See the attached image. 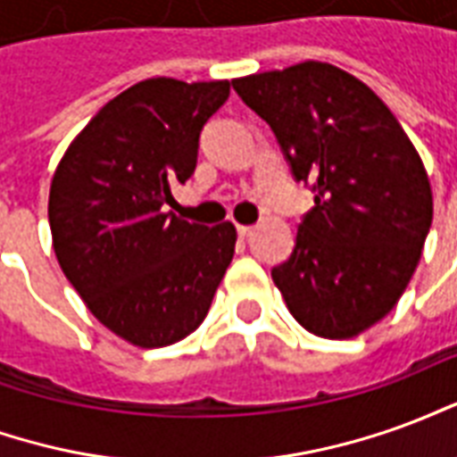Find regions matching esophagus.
Segmentation results:
<instances>
[{
  "mask_svg": "<svg viewBox=\"0 0 457 457\" xmlns=\"http://www.w3.org/2000/svg\"><path fill=\"white\" fill-rule=\"evenodd\" d=\"M252 232H254V228H249V225H237V235L242 239L252 237Z\"/></svg>",
  "mask_w": 457,
  "mask_h": 457,
  "instance_id": "1",
  "label": "esophagus"
}]
</instances>
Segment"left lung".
I'll list each match as a JSON object with an SVG mask.
<instances>
[{
	"instance_id": "obj_1",
	"label": "left lung",
	"mask_w": 457,
	"mask_h": 457,
	"mask_svg": "<svg viewBox=\"0 0 457 457\" xmlns=\"http://www.w3.org/2000/svg\"><path fill=\"white\" fill-rule=\"evenodd\" d=\"M232 87L271 127L316 203L291 257L271 269L274 284L313 336H360L396 306L431 229L419 151L392 110L336 65L306 61Z\"/></svg>"
}]
</instances>
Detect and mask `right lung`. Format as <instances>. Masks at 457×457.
I'll return each instance as SVG.
<instances>
[{
  "mask_svg": "<svg viewBox=\"0 0 457 457\" xmlns=\"http://www.w3.org/2000/svg\"><path fill=\"white\" fill-rule=\"evenodd\" d=\"M228 80L151 78L87 121L58 163L48 198L54 249L90 313L139 347H163L205 320L235 254V225L166 212L198 163L200 131Z\"/></svg>",
  "mask_w": 457,
  "mask_h": 457,
  "instance_id": "obj_1",
  "label": "right lung"
}]
</instances>
